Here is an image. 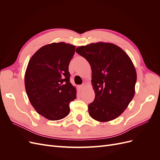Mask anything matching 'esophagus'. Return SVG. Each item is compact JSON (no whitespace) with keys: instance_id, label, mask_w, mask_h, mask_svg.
Here are the masks:
<instances>
[{"instance_id":"34e87169","label":"esophagus","mask_w":160,"mask_h":160,"mask_svg":"<svg viewBox=\"0 0 160 160\" xmlns=\"http://www.w3.org/2000/svg\"><path fill=\"white\" fill-rule=\"evenodd\" d=\"M85 87H86V84L83 83V84H82L81 85H80L79 88H80L81 89H84L85 88Z\"/></svg>"}]
</instances>
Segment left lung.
<instances>
[{"mask_svg":"<svg viewBox=\"0 0 160 160\" xmlns=\"http://www.w3.org/2000/svg\"><path fill=\"white\" fill-rule=\"evenodd\" d=\"M91 67L95 99L88 105L91 117L108 122L122 115L135 95L136 70L122 48L111 42H98L77 48Z\"/></svg>","mask_w":160,"mask_h":160,"instance_id":"8db88e82","label":"left lung"}]
</instances>
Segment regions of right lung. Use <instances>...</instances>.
I'll list each match as a JSON object with an SVG mask.
<instances>
[{
    "label": "right lung",
    "mask_w": 160,
    "mask_h": 160,
    "mask_svg": "<svg viewBox=\"0 0 160 160\" xmlns=\"http://www.w3.org/2000/svg\"><path fill=\"white\" fill-rule=\"evenodd\" d=\"M75 46L64 42L41 47L28 62L25 85L28 99L37 112L51 121L69 113V103L77 98L70 83L69 65Z\"/></svg>",
    "instance_id": "right-lung-1"
}]
</instances>
